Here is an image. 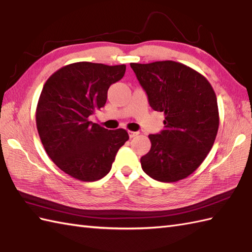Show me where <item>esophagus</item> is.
Returning a JSON list of instances; mask_svg holds the SVG:
<instances>
[{"instance_id": "34e87169", "label": "esophagus", "mask_w": 252, "mask_h": 252, "mask_svg": "<svg viewBox=\"0 0 252 252\" xmlns=\"http://www.w3.org/2000/svg\"><path fill=\"white\" fill-rule=\"evenodd\" d=\"M136 135H138V132H133V131H128V136H130V138H133V137H135Z\"/></svg>"}]
</instances>
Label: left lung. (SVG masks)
Masks as SVG:
<instances>
[{
	"instance_id": "left-lung-1",
	"label": "left lung",
	"mask_w": 252,
	"mask_h": 252,
	"mask_svg": "<svg viewBox=\"0 0 252 252\" xmlns=\"http://www.w3.org/2000/svg\"><path fill=\"white\" fill-rule=\"evenodd\" d=\"M150 107L164 113V130L150 134L151 148L140 158L143 171L158 181L188 177L212 149L219 112L212 85L194 69L175 61L131 63Z\"/></svg>"
}]
</instances>
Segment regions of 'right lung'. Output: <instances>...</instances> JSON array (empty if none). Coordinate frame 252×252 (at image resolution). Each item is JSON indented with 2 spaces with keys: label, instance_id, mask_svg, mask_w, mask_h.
Wrapping results in <instances>:
<instances>
[{
  "label": "right lung",
  "instance_id": "right-lung-1",
  "mask_svg": "<svg viewBox=\"0 0 252 252\" xmlns=\"http://www.w3.org/2000/svg\"><path fill=\"white\" fill-rule=\"evenodd\" d=\"M126 65L77 62L47 79L36 108V126L47 155L64 173L95 181L109 173L119 148L128 139L124 128L107 130L89 121L104 107L107 91Z\"/></svg>",
  "mask_w": 252,
  "mask_h": 252
}]
</instances>
